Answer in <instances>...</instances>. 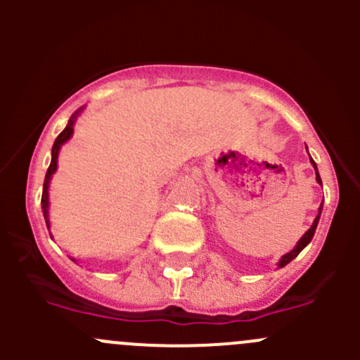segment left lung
Wrapping results in <instances>:
<instances>
[{
	"mask_svg": "<svg viewBox=\"0 0 360 360\" xmlns=\"http://www.w3.org/2000/svg\"><path fill=\"white\" fill-rule=\"evenodd\" d=\"M310 163H311V165H314V169H315V179H317L319 184H322V179H321V176H319V170H317V165H315L314 158H310ZM321 214H322V203H321V207H319V214H317V217H315V219H314V223H311V226L308 228V231H304V235L300 238V240H297V244L294 245V249L289 250L288 254H284V256H282L281 259H278L277 268H284L285 264L291 263L294 257H296L297 254L301 252V250H303L308 244H310L311 238H314V235H315V230H317V224H319V219H321Z\"/></svg>",
	"mask_w": 360,
	"mask_h": 360,
	"instance_id": "1",
	"label": "left lung"
}]
</instances>
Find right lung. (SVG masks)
Segmentation results:
<instances>
[{"mask_svg":"<svg viewBox=\"0 0 360 360\" xmlns=\"http://www.w3.org/2000/svg\"><path fill=\"white\" fill-rule=\"evenodd\" d=\"M85 110V106L79 108L78 111H75L71 115V118H69L66 129L63 130V132L57 136L56 143H53L52 146V162H50V167L49 170H46V176H45V183H43V195H41V209H43V217H45V223H46V228L50 230V214H49V209H50V200H49V188H50V181H52V176L56 174L57 170V160H59V151L60 148H63V144H66L69 139L72 137V132H75V123L76 120H78V116L82 115V111ZM52 237V235H50ZM53 238V237H52ZM72 261L76 263L75 257H71Z\"/></svg>","mask_w":360,"mask_h":360,"instance_id":"obj_1","label":"right lung"}]
</instances>
